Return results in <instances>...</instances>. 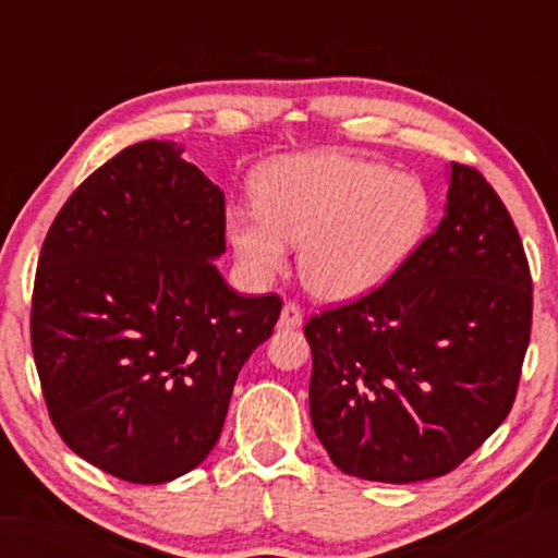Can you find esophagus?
Returning <instances> with one entry per match:
<instances>
[{
  "label": "esophagus",
  "instance_id": "1",
  "mask_svg": "<svg viewBox=\"0 0 558 558\" xmlns=\"http://www.w3.org/2000/svg\"><path fill=\"white\" fill-rule=\"evenodd\" d=\"M302 324H304V316H302V310H300L298 304H286V306H282L280 318H278V328L280 330L302 328Z\"/></svg>",
  "mask_w": 558,
  "mask_h": 558
}]
</instances>
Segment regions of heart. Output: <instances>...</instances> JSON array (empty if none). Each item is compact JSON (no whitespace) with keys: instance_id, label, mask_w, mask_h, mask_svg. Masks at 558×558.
<instances>
[{"instance_id":"1","label":"heart","mask_w":558,"mask_h":558,"mask_svg":"<svg viewBox=\"0 0 558 558\" xmlns=\"http://www.w3.org/2000/svg\"><path fill=\"white\" fill-rule=\"evenodd\" d=\"M256 204L225 213V234L244 276L266 286L300 246L304 286L318 300L369 298L417 254L434 201L420 177L348 153H298L254 180Z\"/></svg>"}]
</instances>
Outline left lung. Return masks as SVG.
Wrapping results in <instances>:
<instances>
[{"label":"left lung","mask_w":558,"mask_h":558,"mask_svg":"<svg viewBox=\"0 0 558 558\" xmlns=\"http://www.w3.org/2000/svg\"><path fill=\"white\" fill-rule=\"evenodd\" d=\"M444 218L381 290L304 326L310 414L352 477H441L513 405L530 342L532 280L487 180L450 162Z\"/></svg>","instance_id":"left-lung-1"}]
</instances>
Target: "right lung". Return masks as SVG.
<instances>
[{"label": "right lung", "mask_w": 558, "mask_h": 558, "mask_svg": "<svg viewBox=\"0 0 558 558\" xmlns=\"http://www.w3.org/2000/svg\"><path fill=\"white\" fill-rule=\"evenodd\" d=\"M182 153L144 141L93 172L47 232L33 290V357L59 436L134 484L206 460L282 306L222 280L225 196Z\"/></svg>", "instance_id": "right-lung-1"}]
</instances>
